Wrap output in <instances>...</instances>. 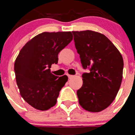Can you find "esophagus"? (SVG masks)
Wrapping results in <instances>:
<instances>
[{"label":"esophagus","mask_w":135,"mask_h":135,"mask_svg":"<svg viewBox=\"0 0 135 135\" xmlns=\"http://www.w3.org/2000/svg\"><path fill=\"white\" fill-rule=\"evenodd\" d=\"M68 78L69 79H70V78H73L74 77V76H72V75H68Z\"/></svg>","instance_id":"34e87169"}]
</instances>
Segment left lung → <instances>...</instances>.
<instances>
[{"label":"left lung","mask_w":135,"mask_h":135,"mask_svg":"<svg viewBox=\"0 0 135 135\" xmlns=\"http://www.w3.org/2000/svg\"><path fill=\"white\" fill-rule=\"evenodd\" d=\"M82 66L83 84L77 90L82 108L99 112L113 102L122 80L124 61L117 48L105 35L91 30L72 32Z\"/></svg>","instance_id":"8db88e82"}]
</instances>
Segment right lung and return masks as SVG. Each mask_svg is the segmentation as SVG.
Listing matches in <instances>:
<instances>
[{"instance_id": "obj_1", "label": "right lung", "mask_w": 135, "mask_h": 135, "mask_svg": "<svg viewBox=\"0 0 135 135\" xmlns=\"http://www.w3.org/2000/svg\"><path fill=\"white\" fill-rule=\"evenodd\" d=\"M73 39L71 32H42L21 49L14 65L20 95L36 109L47 110L57 103L68 76L58 78L51 73L58 63V54Z\"/></svg>"}]
</instances>
